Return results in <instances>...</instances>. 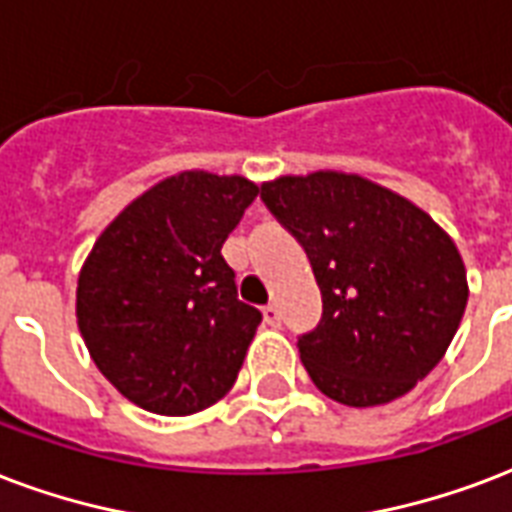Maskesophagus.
<instances>
[{
    "mask_svg": "<svg viewBox=\"0 0 512 512\" xmlns=\"http://www.w3.org/2000/svg\"><path fill=\"white\" fill-rule=\"evenodd\" d=\"M263 317H265V325H271V327L282 325V311H279V306H276V303H271V306L263 308Z\"/></svg>",
    "mask_w": 512,
    "mask_h": 512,
    "instance_id": "34e87169",
    "label": "esophagus"
}]
</instances>
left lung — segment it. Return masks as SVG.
Listing matches in <instances>:
<instances>
[{
	"label": "left lung",
	"instance_id": "left-lung-1",
	"mask_svg": "<svg viewBox=\"0 0 512 512\" xmlns=\"http://www.w3.org/2000/svg\"><path fill=\"white\" fill-rule=\"evenodd\" d=\"M306 249L322 319L300 360L322 395L351 408L392 403L435 368L467 306V273L446 230L403 195L341 171L260 187Z\"/></svg>",
	"mask_w": 512,
	"mask_h": 512
}]
</instances>
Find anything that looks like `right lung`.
Segmentation results:
<instances>
[{
    "mask_svg": "<svg viewBox=\"0 0 512 512\" xmlns=\"http://www.w3.org/2000/svg\"><path fill=\"white\" fill-rule=\"evenodd\" d=\"M260 193L244 177L182 171L109 222L77 279L96 368L144 411L190 416L228 395L263 314L222 257Z\"/></svg>",
    "mask_w": 512,
    "mask_h": 512,
    "instance_id": "obj_1",
    "label": "right lung"
}]
</instances>
